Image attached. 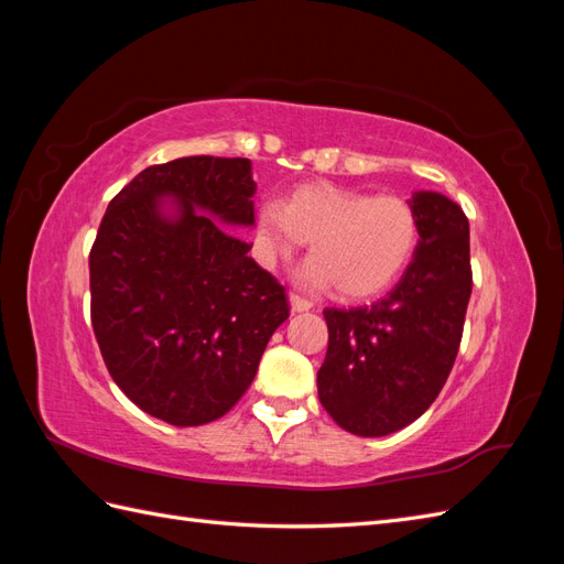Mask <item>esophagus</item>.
Instances as JSON below:
<instances>
[{"mask_svg":"<svg viewBox=\"0 0 564 564\" xmlns=\"http://www.w3.org/2000/svg\"><path fill=\"white\" fill-rule=\"evenodd\" d=\"M289 303H292V311L294 313H305V311L313 308V303L308 299L299 296V294H289Z\"/></svg>","mask_w":564,"mask_h":564,"instance_id":"1","label":"esophagus"}]
</instances>
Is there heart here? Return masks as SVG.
Instances as JSON below:
<instances>
[{
	"label": "heart",
	"instance_id": "heart-1",
	"mask_svg": "<svg viewBox=\"0 0 564 564\" xmlns=\"http://www.w3.org/2000/svg\"><path fill=\"white\" fill-rule=\"evenodd\" d=\"M268 265L289 261L305 245L308 289L336 284L348 299L371 296L395 280L412 259L419 220L402 197H373L336 187H301L284 202H270L256 220Z\"/></svg>",
	"mask_w": 564,
	"mask_h": 564
}]
</instances>
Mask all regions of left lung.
I'll list each match as a JSON object with an SVG mask.
<instances>
[{
    "instance_id": "left-lung-1",
    "label": "left lung",
    "mask_w": 564,
    "mask_h": 564,
    "mask_svg": "<svg viewBox=\"0 0 564 564\" xmlns=\"http://www.w3.org/2000/svg\"><path fill=\"white\" fill-rule=\"evenodd\" d=\"M419 245L402 280L360 308H324L327 357L317 395L340 429L383 437L414 423L454 367L473 289L470 228L449 197L421 191L409 199Z\"/></svg>"
}]
</instances>
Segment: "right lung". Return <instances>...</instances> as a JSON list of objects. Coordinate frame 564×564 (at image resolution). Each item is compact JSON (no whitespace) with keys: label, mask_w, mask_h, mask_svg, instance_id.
I'll list each match as a JSON object with an SVG mask.
<instances>
[{"label":"right lung","mask_w":564,"mask_h":564,"mask_svg":"<svg viewBox=\"0 0 564 564\" xmlns=\"http://www.w3.org/2000/svg\"><path fill=\"white\" fill-rule=\"evenodd\" d=\"M253 193L245 158L148 166L112 197L89 253L91 324L112 381L181 429L230 412L289 317L284 286L228 232L253 226Z\"/></svg>","instance_id":"1"}]
</instances>
